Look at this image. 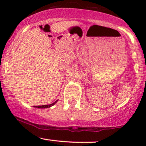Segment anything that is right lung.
Segmentation results:
<instances>
[{
  "mask_svg": "<svg viewBox=\"0 0 146 146\" xmlns=\"http://www.w3.org/2000/svg\"><path fill=\"white\" fill-rule=\"evenodd\" d=\"M58 100H56V102H53V103L51 104H48V105H42V106H35V108H50V107L53 106V105H55V104L57 103V102H58Z\"/></svg>",
  "mask_w": 146,
  "mask_h": 146,
  "instance_id": "add662e5",
  "label": "right lung"
}]
</instances>
